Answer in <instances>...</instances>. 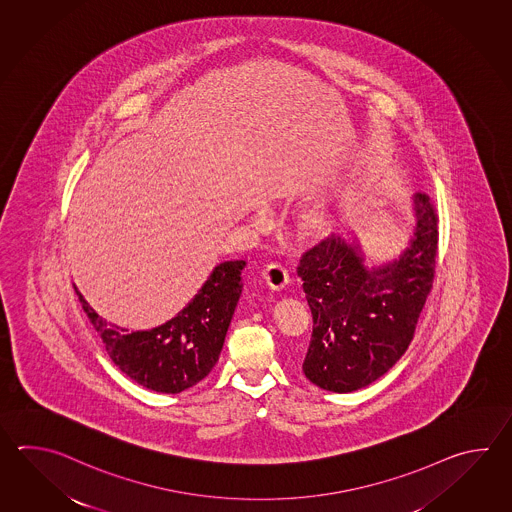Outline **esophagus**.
I'll return each mask as SVG.
<instances>
[{
  "mask_svg": "<svg viewBox=\"0 0 512 512\" xmlns=\"http://www.w3.org/2000/svg\"><path fill=\"white\" fill-rule=\"evenodd\" d=\"M261 276H263L265 283L274 291H282V289L287 287V283H289V274H287V271L283 269L280 263L267 265L263 272H261Z\"/></svg>",
  "mask_w": 512,
  "mask_h": 512,
  "instance_id": "1",
  "label": "esophagus"
}]
</instances>
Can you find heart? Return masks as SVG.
<instances>
[{
  "instance_id": "obj_1",
  "label": "heart",
  "mask_w": 512,
  "mask_h": 512,
  "mask_svg": "<svg viewBox=\"0 0 512 512\" xmlns=\"http://www.w3.org/2000/svg\"><path fill=\"white\" fill-rule=\"evenodd\" d=\"M333 210L326 203H318L315 207L305 210L298 223L300 234L307 240H322L333 227Z\"/></svg>"
}]
</instances>
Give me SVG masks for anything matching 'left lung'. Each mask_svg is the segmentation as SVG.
<instances>
[{
    "label": "left lung",
    "mask_w": 512,
    "mask_h": 512,
    "mask_svg": "<svg viewBox=\"0 0 512 512\" xmlns=\"http://www.w3.org/2000/svg\"><path fill=\"white\" fill-rule=\"evenodd\" d=\"M415 232L399 260L368 271L359 245L329 236L298 265L313 333L309 381L348 393L377 381L401 359L434 287L439 218L428 194L414 197Z\"/></svg>",
    "instance_id": "8db88e82"
}]
</instances>
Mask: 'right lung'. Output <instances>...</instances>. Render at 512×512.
Instances as JSON below:
<instances>
[{
    "instance_id": "add662e5",
    "label": "right lung",
    "mask_w": 512,
    "mask_h": 512,
    "mask_svg": "<svg viewBox=\"0 0 512 512\" xmlns=\"http://www.w3.org/2000/svg\"><path fill=\"white\" fill-rule=\"evenodd\" d=\"M245 261H225L179 315L150 331H128L106 322L78 294L89 322L122 373L144 388L179 393L203 381L216 366L241 294Z\"/></svg>"
}]
</instances>
